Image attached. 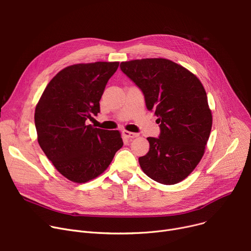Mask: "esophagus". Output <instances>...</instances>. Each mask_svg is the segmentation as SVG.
<instances>
[{"label": "esophagus", "instance_id": "34e87169", "mask_svg": "<svg viewBox=\"0 0 251 251\" xmlns=\"http://www.w3.org/2000/svg\"><path fill=\"white\" fill-rule=\"evenodd\" d=\"M122 133H123V135H124L126 138H135V137H137V136H138L137 133L129 132V131H126V130H124Z\"/></svg>", "mask_w": 251, "mask_h": 251}]
</instances>
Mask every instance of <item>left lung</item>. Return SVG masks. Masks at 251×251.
<instances>
[{"mask_svg":"<svg viewBox=\"0 0 251 251\" xmlns=\"http://www.w3.org/2000/svg\"><path fill=\"white\" fill-rule=\"evenodd\" d=\"M120 69L142 92L147 110L158 117L159 136L147 138L149 151L138 159L142 171L163 185L181 181L201 160L212 128L203 85L165 58L125 61Z\"/></svg>","mask_w":251,"mask_h":251,"instance_id":"obj_1","label":"left lung"}]
</instances>
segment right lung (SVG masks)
I'll use <instances>...</instances> for the list:
<instances>
[{
  "instance_id": "obj_1",
  "label": "right lung",
  "mask_w": 251,
  "mask_h": 251,
  "mask_svg": "<svg viewBox=\"0 0 251 251\" xmlns=\"http://www.w3.org/2000/svg\"><path fill=\"white\" fill-rule=\"evenodd\" d=\"M119 62L74 64L45 88L35 109L38 143L66 178L86 182L101 175L123 146L119 131L87 125L100 113V100Z\"/></svg>"
}]
</instances>
